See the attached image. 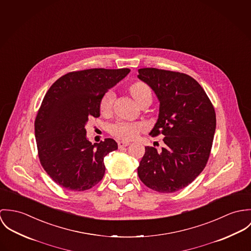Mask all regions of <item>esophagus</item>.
Segmentation results:
<instances>
[{
    "mask_svg": "<svg viewBox=\"0 0 251 251\" xmlns=\"http://www.w3.org/2000/svg\"><path fill=\"white\" fill-rule=\"evenodd\" d=\"M130 144V141H126V140H122V141H118V147H126Z\"/></svg>",
    "mask_w": 251,
    "mask_h": 251,
    "instance_id": "1",
    "label": "esophagus"
}]
</instances>
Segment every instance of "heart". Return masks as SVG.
<instances>
[{"mask_svg":"<svg viewBox=\"0 0 251 251\" xmlns=\"http://www.w3.org/2000/svg\"><path fill=\"white\" fill-rule=\"evenodd\" d=\"M130 93L132 97L139 102L147 95L151 94L150 88L147 84L142 82H137L130 86ZM114 100V92L110 90L104 94L100 102V110L102 112H110L112 111V104ZM144 128L141 123H129V122H117L112 126V134L121 139H133L137 136L139 131Z\"/></svg>","mask_w":251,"mask_h":251,"instance_id":"1","label":"heart"}]
</instances>
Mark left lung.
Listing matches in <instances>:
<instances>
[{"mask_svg": "<svg viewBox=\"0 0 251 251\" xmlns=\"http://www.w3.org/2000/svg\"><path fill=\"white\" fill-rule=\"evenodd\" d=\"M138 78L160 102L150 135L165 136L161 152L145 147L139 179L159 193H174L191 184L206 167L216 131L215 109L202 86L187 74L140 68Z\"/></svg>", "mask_w": 251, "mask_h": 251, "instance_id": "8db88e82", "label": "left lung"}]
</instances>
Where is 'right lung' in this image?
I'll list each match as a JSON object with an SVG mask.
<instances>
[{
  "instance_id": "1",
  "label": "right lung",
  "mask_w": 251,
  "mask_h": 251,
  "mask_svg": "<svg viewBox=\"0 0 251 251\" xmlns=\"http://www.w3.org/2000/svg\"><path fill=\"white\" fill-rule=\"evenodd\" d=\"M128 68H93L70 72L47 91L34 122L41 166L61 188L83 192L105 174L104 158L117 149L114 139L92 144L85 125L100 116V102L110 88L123 80Z\"/></svg>"
}]
</instances>
